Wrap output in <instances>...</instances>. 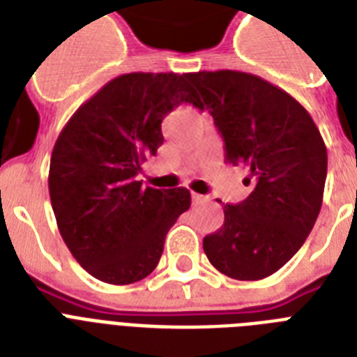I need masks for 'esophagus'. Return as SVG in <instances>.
<instances>
[{
	"instance_id": "obj_1",
	"label": "esophagus",
	"mask_w": 357,
	"mask_h": 357,
	"mask_svg": "<svg viewBox=\"0 0 357 357\" xmlns=\"http://www.w3.org/2000/svg\"><path fill=\"white\" fill-rule=\"evenodd\" d=\"M192 199H193V202H202V201H206L208 197L201 195V193H192Z\"/></svg>"
}]
</instances>
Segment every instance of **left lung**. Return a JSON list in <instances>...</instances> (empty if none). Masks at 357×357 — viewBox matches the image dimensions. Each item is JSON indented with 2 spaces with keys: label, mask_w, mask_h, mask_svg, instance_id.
Wrapping results in <instances>:
<instances>
[{
  "label": "left lung",
  "mask_w": 357,
  "mask_h": 357,
  "mask_svg": "<svg viewBox=\"0 0 357 357\" xmlns=\"http://www.w3.org/2000/svg\"><path fill=\"white\" fill-rule=\"evenodd\" d=\"M202 96L225 142L228 164L249 171L252 192L225 204V223L202 241L210 264L236 280H261L284 267L321 212L326 145L301 102L243 71H199Z\"/></svg>",
  "instance_id": "left-lung-1"
}]
</instances>
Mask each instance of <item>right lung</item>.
<instances>
[{"instance_id": "add662e5", "label": "right lung", "mask_w": 357, "mask_h": 357, "mask_svg": "<svg viewBox=\"0 0 357 357\" xmlns=\"http://www.w3.org/2000/svg\"><path fill=\"white\" fill-rule=\"evenodd\" d=\"M201 101L178 73H127L107 82L62 129L51 155L50 197L73 258L101 282L151 275L165 236L192 204L186 188H144L136 176L164 142L162 119Z\"/></svg>"}]
</instances>
